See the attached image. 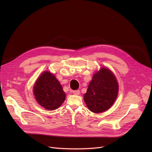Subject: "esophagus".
Here are the masks:
<instances>
[{"instance_id": "34e87169", "label": "esophagus", "mask_w": 152, "mask_h": 152, "mask_svg": "<svg viewBox=\"0 0 152 152\" xmlns=\"http://www.w3.org/2000/svg\"><path fill=\"white\" fill-rule=\"evenodd\" d=\"M73 93L75 95H79L80 92L79 90H75V91H73Z\"/></svg>"}]
</instances>
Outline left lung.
I'll return each mask as SVG.
<instances>
[{"label": "left lung", "mask_w": 152, "mask_h": 152, "mask_svg": "<svg viewBox=\"0 0 152 152\" xmlns=\"http://www.w3.org/2000/svg\"><path fill=\"white\" fill-rule=\"evenodd\" d=\"M118 92L115 76L107 68H102L94 73L84 96L87 108L96 113L108 110L117 99Z\"/></svg>", "instance_id": "1"}]
</instances>
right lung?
Masks as SVG:
<instances>
[{
  "label": "right lung",
  "mask_w": 152,
  "mask_h": 152,
  "mask_svg": "<svg viewBox=\"0 0 152 152\" xmlns=\"http://www.w3.org/2000/svg\"><path fill=\"white\" fill-rule=\"evenodd\" d=\"M34 94L37 103L44 108L54 110L65 100V93L54 75L48 71L43 72L35 82Z\"/></svg>",
  "instance_id": "add662e5"
}]
</instances>
